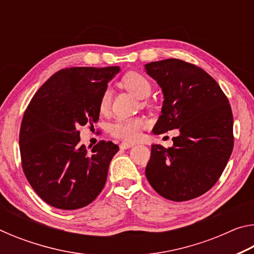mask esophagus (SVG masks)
<instances>
[{"label": "esophagus", "mask_w": 254, "mask_h": 254, "mask_svg": "<svg viewBox=\"0 0 254 254\" xmlns=\"http://www.w3.org/2000/svg\"><path fill=\"white\" fill-rule=\"evenodd\" d=\"M133 145H135V144L133 142H126V141H124V142L120 144V147H121V149H130L133 147Z\"/></svg>", "instance_id": "obj_1"}]
</instances>
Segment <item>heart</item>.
Masks as SVG:
<instances>
[{"label":"heart","instance_id":"1","mask_svg":"<svg viewBox=\"0 0 254 254\" xmlns=\"http://www.w3.org/2000/svg\"><path fill=\"white\" fill-rule=\"evenodd\" d=\"M122 84L127 91L132 92L139 98H145L151 93V83L142 74L136 71H128L122 77ZM112 92L110 88L104 89L101 100L100 110L103 113L107 112L111 106ZM144 126V121L139 118H118L110 124L111 134L118 139L126 141H134L140 136L141 127Z\"/></svg>","mask_w":254,"mask_h":254}]
</instances>
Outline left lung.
<instances>
[{"mask_svg": "<svg viewBox=\"0 0 254 254\" xmlns=\"http://www.w3.org/2000/svg\"><path fill=\"white\" fill-rule=\"evenodd\" d=\"M163 93L154 134L178 128L174 145H151L145 176L159 195L174 201L196 198L212 188L233 150V114L212 76L180 59L144 65Z\"/></svg>", "mask_w": 254, "mask_h": 254, "instance_id": "8db88e82", "label": "left lung"}]
</instances>
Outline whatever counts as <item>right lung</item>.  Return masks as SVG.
Here are the masks:
<instances>
[{
  "instance_id": "right-lung-1",
  "label": "right lung",
  "mask_w": 254,
  "mask_h": 254,
  "mask_svg": "<svg viewBox=\"0 0 254 254\" xmlns=\"http://www.w3.org/2000/svg\"><path fill=\"white\" fill-rule=\"evenodd\" d=\"M120 67H70L56 72L34 94L20 128L22 168L42 200L56 208L78 209L104 188L119 145L100 141L91 152L77 127L96 123L100 100Z\"/></svg>"
}]
</instances>
